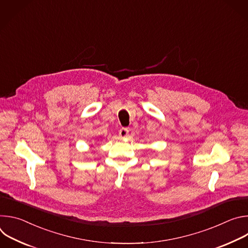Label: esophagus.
<instances>
[{
    "label": "esophagus",
    "instance_id": "1",
    "mask_svg": "<svg viewBox=\"0 0 248 248\" xmlns=\"http://www.w3.org/2000/svg\"><path fill=\"white\" fill-rule=\"evenodd\" d=\"M128 132H129V130H128L126 127H123V128L120 129L119 135H120V137H122V138H125V137L128 136Z\"/></svg>",
    "mask_w": 248,
    "mask_h": 248
}]
</instances>
